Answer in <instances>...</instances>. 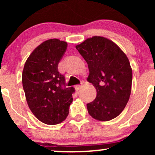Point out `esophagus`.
<instances>
[{
    "label": "esophagus",
    "instance_id": "34e87169",
    "mask_svg": "<svg viewBox=\"0 0 155 155\" xmlns=\"http://www.w3.org/2000/svg\"><path fill=\"white\" fill-rule=\"evenodd\" d=\"M81 86H82V84H77V85H76V86H75V89H76V91H79L80 89H81Z\"/></svg>",
    "mask_w": 155,
    "mask_h": 155
}]
</instances>
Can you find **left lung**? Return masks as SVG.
<instances>
[{
    "mask_svg": "<svg viewBox=\"0 0 155 155\" xmlns=\"http://www.w3.org/2000/svg\"><path fill=\"white\" fill-rule=\"evenodd\" d=\"M76 48L88 65L87 81L97 90L95 100L87 104L89 114L99 121L114 119L123 111L130 95L133 73L128 58L104 37L87 38Z\"/></svg>",
    "mask_w": 155,
    "mask_h": 155,
    "instance_id": "1",
    "label": "left lung"
}]
</instances>
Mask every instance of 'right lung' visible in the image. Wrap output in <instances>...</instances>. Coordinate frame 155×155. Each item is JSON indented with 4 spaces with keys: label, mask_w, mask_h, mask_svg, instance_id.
Returning a JSON list of instances; mask_svg holds the SVG:
<instances>
[{
    "label": "right lung",
    "mask_w": 155,
    "mask_h": 155,
    "mask_svg": "<svg viewBox=\"0 0 155 155\" xmlns=\"http://www.w3.org/2000/svg\"><path fill=\"white\" fill-rule=\"evenodd\" d=\"M66 42L49 39L31 53L22 71V86L32 113L41 122L57 124L65 120L73 101V87H65L58 64L67 49Z\"/></svg>",
    "instance_id": "right-lung-1"
}]
</instances>
